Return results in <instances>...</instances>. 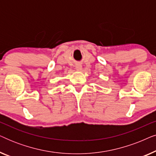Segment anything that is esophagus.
<instances>
[{
  "label": "esophagus",
  "mask_w": 156,
  "mask_h": 156,
  "mask_svg": "<svg viewBox=\"0 0 156 156\" xmlns=\"http://www.w3.org/2000/svg\"><path fill=\"white\" fill-rule=\"evenodd\" d=\"M75 69L77 70V71H81V70L82 69V66L81 65H76L75 66Z\"/></svg>",
  "instance_id": "obj_1"
}]
</instances>
